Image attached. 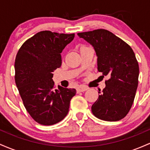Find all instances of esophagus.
Listing matches in <instances>:
<instances>
[{"instance_id":"esophagus-1","label":"esophagus","mask_w":150,"mask_h":150,"mask_svg":"<svg viewBox=\"0 0 150 150\" xmlns=\"http://www.w3.org/2000/svg\"><path fill=\"white\" fill-rule=\"evenodd\" d=\"M88 89V88L87 87H85V86H80L79 88H77V92L79 93V92H85V91L87 90Z\"/></svg>"}]
</instances>
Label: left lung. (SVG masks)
Wrapping results in <instances>:
<instances>
[{"label":"left lung","mask_w":150,"mask_h":150,"mask_svg":"<svg viewBox=\"0 0 150 150\" xmlns=\"http://www.w3.org/2000/svg\"><path fill=\"white\" fill-rule=\"evenodd\" d=\"M93 46L97 56V70L106 87L92 106V113L106 121H117L128 114L138 85L139 65L133 51L128 44L106 30L77 33Z\"/></svg>","instance_id":"8db88e82"}]
</instances>
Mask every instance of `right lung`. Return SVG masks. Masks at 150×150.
<instances>
[{
  "instance_id": "right-lung-1",
  "label": "right lung",
  "mask_w": 150,
  "mask_h": 150,
  "mask_svg": "<svg viewBox=\"0 0 150 150\" xmlns=\"http://www.w3.org/2000/svg\"><path fill=\"white\" fill-rule=\"evenodd\" d=\"M74 37L75 34L42 31L27 39L17 53L15 83L26 110L41 125L61 121L76 94L75 89H54L52 79L53 70L61 65V53Z\"/></svg>"
}]
</instances>
